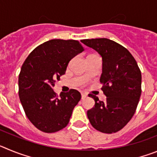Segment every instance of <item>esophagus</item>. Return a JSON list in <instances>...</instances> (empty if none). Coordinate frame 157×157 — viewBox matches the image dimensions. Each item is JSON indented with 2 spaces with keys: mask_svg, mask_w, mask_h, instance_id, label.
I'll return each instance as SVG.
<instances>
[{
  "mask_svg": "<svg viewBox=\"0 0 157 157\" xmlns=\"http://www.w3.org/2000/svg\"><path fill=\"white\" fill-rule=\"evenodd\" d=\"M87 97V94L85 93H82V99H85Z\"/></svg>",
  "mask_w": 157,
  "mask_h": 157,
  "instance_id": "34e87169",
  "label": "esophagus"
}]
</instances>
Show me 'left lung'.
<instances>
[{
	"label": "left lung",
	"mask_w": 157,
	"mask_h": 157,
	"mask_svg": "<svg viewBox=\"0 0 157 157\" xmlns=\"http://www.w3.org/2000/svg\"><path fill=\"white\" fill-rule=\"evenodd\" d=\"M102 57L100 82L106 101L89 94L95 105L87 111L91 125L105 134L116 133L134 116L141 94V73L134 56L125 47L108 38L82 40Z\"/></svg>",
	"instance_id": "left-lung-1"
}]
</instances>
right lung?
Wrapping results in <instances>:
<instances>
[{"instance_id": "1", "label": "right lung", "mask_w": 157, "mask_h": 157, "mask_svg": "<svg viewBox=\"0 0 157 157\" xmlns=\"http://www.w3.org/2000/svg\"><path fill=\"white\" fill-rule=\"evenodd\" d=\"M84 51L76 40L52 39L32 51L19 75V97L32 124L45 133H54L69 123L81 94L71 89L59 97L52 88L65 74L72 58Z\"/></svg>"}]
</instances>
